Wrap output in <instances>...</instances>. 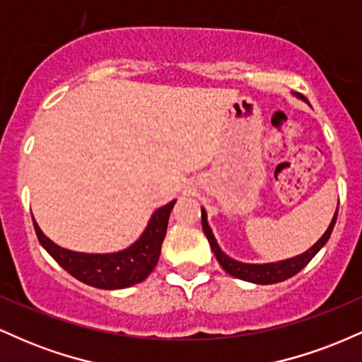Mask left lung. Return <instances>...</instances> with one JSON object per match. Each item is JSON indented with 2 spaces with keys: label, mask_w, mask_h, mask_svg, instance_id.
I'll use <instances>...</instances> for the list:
<instances>
[{
  "label": "left lung",
  "mask_w": 362,
  "mask_h": 362,
  "mask_svg": "<svg viewBox=\"0 0 362 362\" xmlns=\"http://www.w3.org/2000/svg\"><path fill=\"white\" fill-rule=\"evenodd\" d=\"M296 97L303 98L301 95H296ZM303 100L308 102L306 98H303ZM337 211H339V207H337ZM337 211H335L334 218H332L330 224H328L327 231L322 235V238H320L318 242L313 245V247L308 248L306 252L300 253V255L291 257V259L279 260V262H271V264H245V262H238V260L231 259V257H228L226 253L219 248V245H218V242H216L213 231H211L209 224H207V213H206L204 207L201 209V213H202L201 216H202V230H204V233L207 236V240H209V245H211V248H213L216 259H218L219 265H221L224 271L230 274V276L238 277V279H242V281L253 282V284H276V282L286 281V279H289V277L296 276V274L300 272L301 269H305L306 265L310 264V260L313 259V257L317 255L320 250H322L323 245H325L328 242V238H330L332 230H334V226H335V221H337Z\"/></svg>",
  "instance_id": "1"
}]
</instances>
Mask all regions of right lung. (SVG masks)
<instances>
[{"instance_id":"right-lung-1","label":"right lung","mask_w":362,"mask_h":362,"mask_svg":"<svg viewBox=\"0 0 362 362\" xmlns=\"http://www.w3.org/2000/svg\"><path fill=\"white\" fill-rule=\"evenodd\" d=\"M177 201L158 207L149 218L143 235L127 248L112 253L73 252L56 245L42 233L34 219L37 238L64 271L78 281L98 289H124L144 281L160 259L161 243L167 235L168 218Z\"/></svg>"}]
</instances>
